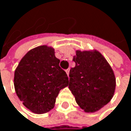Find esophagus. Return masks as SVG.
Here are the masks:
<instances>
[{"mask_svg": "<svg viewBox=\"0 0 131 131\" xmlns=\"http://www.w3.org/2000/svg\"><path fill=\"white\" fill-rule=\"evenodd\" d=\"M66 74H67V75L69 76V69H66Z\"/></svg>", "mask_w": 131, "mask_h": 131, "instance_id": "34e87169", "label": "esophagus"}]
</instances>
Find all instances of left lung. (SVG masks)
<instances>
[{"label": "left lung", "instance_id": "8db88e82", "mask_svg": "<svg viewBox=\"0 0 131 131\" xmlns=\"http://www.w3.org/2000/svg\"><path fill=\"white\" fill-rule=\"evenodd\" d=\"M72 60L75 66L69 71V89L82 110L95 112L114 95L116 87L114 72L97 50H77Z\"/></svg>", "mask_w": 131, "mask_h": 131}]
</instances>
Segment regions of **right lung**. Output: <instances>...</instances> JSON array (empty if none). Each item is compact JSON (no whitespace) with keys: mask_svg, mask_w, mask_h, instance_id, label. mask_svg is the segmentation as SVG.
I'll return each mask as SVG.
<instances>
[{"mask_svg":"<svg viewBox=\"0 0 131 131\" xmlns=\"http://www.w3.org/2000/svg\"><path fill=\"white\" fill-rule=\"evenodd\" d=\"M54 49L40 46L30 50L20 60L14 72V88L24 105L35 114L52 110L61 89L69 85L66 72Z\"/></svg>","mask_w":131,"mask_h":131,"instance_id":"obj_1","label":"right lung"}]
</instances>
